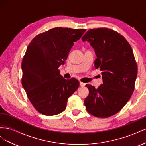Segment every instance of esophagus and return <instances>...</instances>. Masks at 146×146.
<instances>
[{"label":"esophagus","instance_id":"1","mask_svg":"<svg viewBox=\"0 0 146 146\" xmlns=\"http://www.w3.org/2000/svg\"><path fill=\"white\" fill-rule=\"evenodd\" d=\"M85 85L86 84L85 83H82V82H80V86H81V87H84L85 86Z\"/></svg>","mask_w":146,"mask_h":146}]
</instances>
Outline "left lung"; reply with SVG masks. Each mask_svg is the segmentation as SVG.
Returning a JSON list of instances; mask_svg holds the SVG:
<instances>
[{"label":"left lung","mask_w":146,"mask_h":146,"mask_svg":"<svg viewBox=\"0 0 146 146\" xmlns=\"http://www.w3.org/2000/svg\"><path fill=\"white\" fill-rule=\"evenodd\" d=\"M95 50V68H100L103 84L86 85L87 111L96 117H108L121 111L133 94L138 68L133 50L125 38L111 29H90L83 35Z\"/></svg>","instance_id":"1"}]
</instances>
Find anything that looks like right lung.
<instances>
[{"instance_id":"right-lung-1","label":"right lung","mask_w":146,"mask_h":146,"mask_svg":"<svg viewBox=\"0 0 146 146\" xmlns=\"http://www.w3.org/2000/svg\"><path fill=\"white\" fill-rule=\"evenodd\" d=\"M85 29L56 27L35 37L22 62V85L38 112L54 116L66 109L68 99L79 86L76 78L66 80L60 74L74 42Z\"/></svg>"}]
</instances>
